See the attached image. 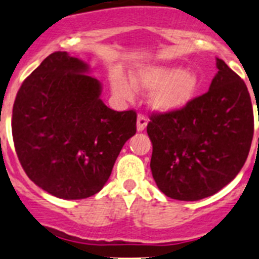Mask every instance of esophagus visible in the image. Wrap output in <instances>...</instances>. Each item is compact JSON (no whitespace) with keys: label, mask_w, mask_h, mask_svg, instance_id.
<instances>
[{"label":"esophagus","mask_w":259,"mask_h":259,"mask_svg":"<svg viewBox=\"0 0 259 259\" xmlns=\"http://www.w3.org/2000/svg\"><path fill=\"white\" fill-rule=\"evenodd\" d=\"M147 126V118H146L143 114H138L137 117V131L138 132H142L143 130Z\"/></svg>","instance_id":"obj_1"}]
</instances>
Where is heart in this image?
Returning a JSON list of instances; mask_svg holds the SVG:
<instances>
[{"label": "heart", "instance_id": "1", "mask_svg": "<svg viewBox=\"0 0 259 259\" xmlns=\"http://www.w3.org/2000/svg\"><path fill=\"white\" fill-rule=\"evenodd\" d=\"M112 91L118 98L131 99L135 89L152 91L150 106L161 113H172L185 108L200 87L199 76L191 70H183L179 66H147L136 71L131 83L122 74L112 76Z\"/></svg>", "mask_w": 259, "mask_h": 259}]
</instances>
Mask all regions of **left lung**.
<instances>
[{"mask_svg": "<svg viewBox=\"0 0 259 259\" xmlns=\"http://www.w3.org/2000/svg\"><path fill=\"white\" fill-rule=\"evenodd\" d=\"M217 68L205 94L178 112L152 114L147 124L152 176L171 199L214 195L238 175L249 153L254 131L249 92L222 59Z\"/></svg>", "mask_w": 259, "mask_h": 259, "instance_id": "left-lung-1", "label": "left lung"}]
</instances>
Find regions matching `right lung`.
Instances as JSON below:
<instances>
[{"label": "right lung", "mask_w": 259, "mask_h": 259, "mask_svg": "<svg viewBox=\"0 0 259 259\" xmlns=\"http://www.w3.org/2000/svg\"><path fill=\"white\" fill-rule=\"evenodd\" d=\"M89 66L66 51L50 54L27 76L12 109V137L30 180L56 198L85 199L102 190L127 140L135 111L101 99Z\"/></svg>", "instance_id": "obj_1"}]
</instances>
